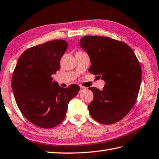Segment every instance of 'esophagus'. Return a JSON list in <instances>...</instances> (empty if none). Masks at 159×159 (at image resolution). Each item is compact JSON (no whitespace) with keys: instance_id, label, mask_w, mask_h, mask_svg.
Masks as SVG:
<instances>
[{"instance_id":"1","label":"esophagus","mask_w":159,"mask_h":159,"mask_svg":"<svg viewBox=\"0 0 159 159\" xmlns=\"http://www.w3.org/2000/svg\"><path fill=\"white\" fill-rule=\"evenodd\" d=\"M80 91H84V90H86V87H84V86H81V85H80Z\"/></svg>"}]
</instances>
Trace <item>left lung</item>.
<instances>
[{
	"label": "left lung",
	"mask_w": 159,
	"mask_h": 159,
	"mask_svg": "<svg viewBox=\"0 0 159 159\" xmlns=\"http://www.w3.org/2000/svg\"><path fill=\"white\" fill-rule=\"evenodd\" d=\"M80 45L90 57L89 71L105 82L102 91L89 88L93 93L88 106L90 115L102 124L116 123L136 103L141 82L140 63L127 43L111 38L85 36Z\"/></svg>",
	"instance_id": "left-lung-1"
}]
</instances>
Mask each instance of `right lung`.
<instances>
[{"label": "right lung", "instance_id": "add662e5", "mask_svg": "<svg viewBox=\"0 0 159 159\" xmlns=\"http://www.w3.org/2000/svg\"><path fill=\"white\" fill-rule=\"evenodd\" d=\"M68 46L61 39L48 41L30 48L18 59L11 88L20 112L36 126L50 129L60 124L80 91L77 84L61 87L51 77L60 68Z\"/></svg>", "mask_w": 159, "mask_h": 159}]
</instances>
